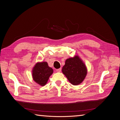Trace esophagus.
<instances>
[{"label":"esophagus","instance_id":"obj_1","mask_svg":"<svg viewBox=\"0 0 120 120\" xmlns=\"http://www.w3.org/2000/svg\"><path fill=\"white\" fill-rule=\"evenodd\" d=\"M61 68H58V69H56V71L57 72H60L61 71Z\"/></svg>","mask_w":120,"mask_h":120}]
</instances>
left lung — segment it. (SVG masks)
<instances>
[{
    "label": "left lung",
    "mask_w": 120,
    "mask_h": 120,
    "mask_svg": "<svg viewBox=\"0 0 120 120\" xmlns=\"http://www.w3.org/2000/svg\"><path fill=\"white\" fill-rule=\"evenodd\" d=\"M62 72L72 85H78L85 79L87 70L80 58L76 56L66 60Z\"/></svg>",
    "instance_id": "8db88e82"
}]
</instances>
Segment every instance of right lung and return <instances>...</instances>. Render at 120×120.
I'll list each match as a JSON object with an SVG mask.
<instances>
[{
    "label": "right lung",
    "instance_id": "1",
    "mask_svg": "<svg viewBox=\"0 0 120 120\" xmlns=\"http://www.w3.org/2000/svg\"><path fill=\"white\" fill-rule=\"evenodd\" d=\"M52 73V68L49 67L46 62L38 63L32 70V77L36 82L43 86L48 82L49 77Z\"/></svg>",
    "mask_w": 120,
    "mask_h": 120
}]
</instances>
